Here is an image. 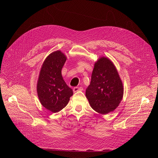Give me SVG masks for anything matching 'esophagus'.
<instances>
[{
  "instance_id": "esophagus-1",
  "label": "esophagus",
  "mask_w": 158,
  "mask_h": 158,
  "mask_svg": "<svg viewBox=\"0 0 158 158\" xmlns=\"http://www.w3.org/2000/svg\"><path fill=\"white\" fill-rule=\"evenodd\" d=\"M82 89H82V87H74L73 88V91L74 93L78 92V91H82Z\"/></svg>"
}]
</instances>
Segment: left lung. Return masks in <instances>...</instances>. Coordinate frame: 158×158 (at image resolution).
<instances>
[{
  "instance_id": "obj_1",
  "label": "left lung",
  "mask_w": 158,
  "mask_h": 158,
  "mask_svg": "<svg viewBox=\"0 0 158 158\" xmlns=\"http://www.w3.org/2000/svg\"><path fill=\"white\" fill-rule=\"evenodd\" d=\"M123 95L122 81L113 63L106 57H99L86 90L91 107L98 113L107 114L118 106Z\"/></svg>"
}]
</instances>
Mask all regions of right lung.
I'll return each instance as SVG.
<instances>
[{
    "mask_svg": "<svg viewBox=\"0 0 158 158\" xmlns=\"http://www.w3.org/2000/svg\"><path fill=\"white\" fill-rule=\"evenodd\" d=\"M66 57L61 51L50 54L45 60L37 82V94L40 103L52 113L63 110L73 95L72 89L63 80L61 70Z\"/></svg>",
    "mask_w": 158,
    "mask_h": 158,
    "instance_id": "obj_1",
    "label": "right lung"
}]
</instances>
